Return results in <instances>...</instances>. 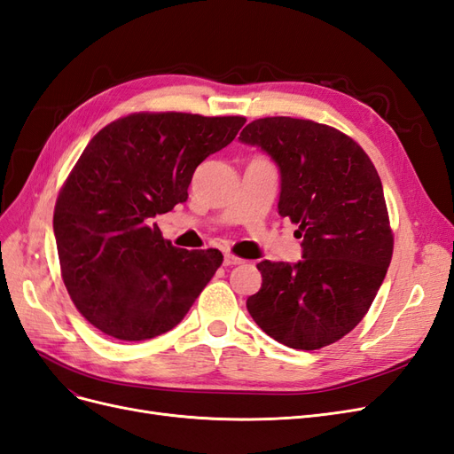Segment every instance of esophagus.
Wrapping results in <instances>:
<instances>
[{"mask_svg":"<svg viewBox=\"0 0 454 454\" xmlns=\"http://www.w3.org/2000/svg\"><path fill=\"white\" fill-rule=\"evenodd\" d=\"M242 263H244V259L232 255V254H225V257H223L225 267H235V265H242Z\"/></svg>","mask_w":454,"mask_h":454,"instance_id":"obj_1","label":"esophagus"}]
</instances>
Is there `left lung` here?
Masks as SVG:
<instances>
[{
	"mask_svg": "<svg viewBox=\"0 0 454 454\" xmlns=\"http://www.w3.org/2000/svg\"><path fill=\"white\" fill-rule=\"evenodd\" d=\"M239 140L278 167V214L303 239L297 263H257L263 282L246 307L286 347L332 345L362 322L390 265L394 239L380 177L352 138L314 121L257 119Z\"/></svg>",
	"mask_w": 454,
	"mask_h": 454,
	"instance_id": "obj_1",
	"label": "left lung"
}]
</instances>
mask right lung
Here are the masks:
<instances>
[{
    "label": "right lung",
    "mask_w": 454,
    "mask_h": 454,
    "mask_svg": "<svg viewBox=\"0 0 454 454\" xmlns=\"http://www.w3.org/2000/svg\"><path fill=\"white\" fill-rule=\"evenodd\" d=\"M244 117L134 114L89 142L54 206L66 290L102 333L144 340L170 332L223 255L182 250L153 217L187 200L199 164L235 140Z\"/></svg>",
    "instance_id": "obj_1"
}]
</instances>
